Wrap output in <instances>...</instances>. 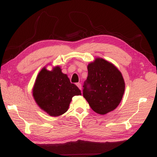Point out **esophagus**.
<instances>
[{
    "mask_svg": "<svg viewBox=\"0 0 157 157\" xmlns=\"http://www.w3.org/2000/svg\"><path fill=\"white\" fill-rule=\"evenodd\" d=\"M76 85H77V86H78V87L79 89L82 90V84H80V83H77Z\"/></svg>",
    "mask_w": 157,
    "mask_h": 157,
    "instance_id": "34e87169",
    "label": "esophagus"
}]
</instances>
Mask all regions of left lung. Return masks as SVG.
<instances>
[{"label":"left lung","mask_w":157,"mask_h":157,"mask_svg":"<svg viewBox=\"0 0 157 157\" xmlns=\"http://www.w3.org/2000/svg\"><path fill=\"white\" fill-rule=\"evenodd\" d=\"M88 75L83 86V96L91 109L105 115L117 107L125 91V82L116 67L102 58L88 65Z\"/></svg>","instance_id":"obj_1"}]
</instances>
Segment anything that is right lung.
I'll list each match as a JSON object with an SVG mask.
<instances>
[{"mask_svg":"<svg viewBox=\"0 0 157 157\" xmlns=\"http://www.w3.org/2000/svg\"><path fill=\"white\" fill-rule=\"evenodd\" d=\"M36 104L49 115L58 117L67 111L73 96L81 95L77 86L70 82L59 66L39 72L32 90Z\"/></svg>","mask_w":157,"mask_h":157,"instance_id":"obj_1","label":"right lung"}]
</instances>
